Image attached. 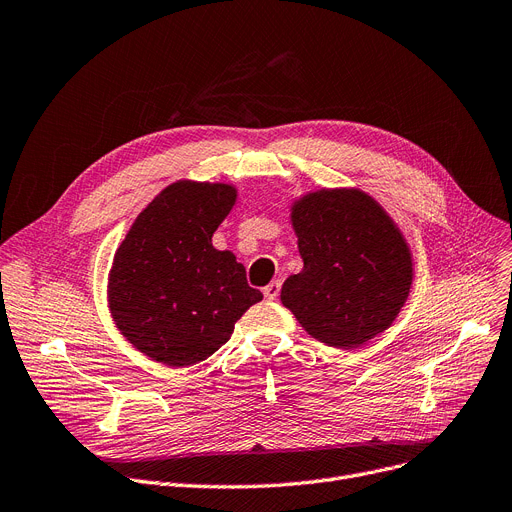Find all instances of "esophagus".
<instances>
[{"label": "esophagus", "instance_id": "1", "mask_svg": "<svg viewBox=\"0 0 512 512\" xmlns=\"http://www.w3.org/2000/svg\"><path fill=\"white\" fill-rule=\"evenodd\" d=\"M280 288H282V282H280V280H274V282H270V284H267V286L263 288V294H265V299H270V301H276V299H278V294H280Z\"/></svg>", "mask_w": 512, "mask_h": 512}]
</instances>
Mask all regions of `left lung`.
<instances>
[{
	"mask_svg": "<svg viewBox=\"0 0 512 512\" xmlns=\"http://www.w3.org/2000/svg\"><path fill=\"white\" fill-rule=\"evenodd\" d=\"M303 270L280 292L309 336L359 348L388 330L413 286V257L386 209L359 188H321L294 201Z\"/></svg>",
	"mask_w": 512,
	"mask_h": 512,
	"instance_id": "1",
	"label": "left lung"
}]
</instances>
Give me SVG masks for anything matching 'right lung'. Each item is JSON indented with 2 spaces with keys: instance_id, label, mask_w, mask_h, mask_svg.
Listing matches in <instances>:
<instances>
[{
  "instance_id": "obj_1",
  "label": "right lung",
  "mask_w": 512,
  "mask_h": 512,
  "mask_svg": "<svg viewBox=\"0 0 512 512\" xmlns=\"http://www.w3.org/2000/svg\"><path fill=\"white\" fill-rule=\"evenodd\" d=\"M236 203L224 182L178 180L134 220L114 255L107 303L122 336L168 367L211 357L263 294L211 236Z\"/></svg>"
}]
</instances>
